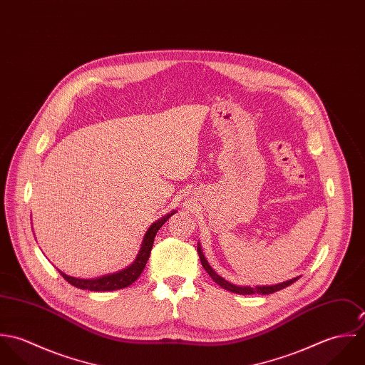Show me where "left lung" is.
Here are the masks:
<instances>
[{
  "label": "left lung",
  "instance_id": "1",
  "mask_svg": "<svg viewBox=\"0 0 365 365\" xmlns=\"http://www.w3.org/2000/svg\"><path fill=\"white\" fill-rule=\"evenodd\" d=\"M198 255H200V260L202 262V267L205 268V271L208 272L209 277L217 284L220 285L223 289L226 291H230V292H235V294H239V295H252V294H260V295H268V294H274L279 289H284L287 288L288 285L294 284L297 279H299V277H295L292 279H288V281H284L281 284H275V285H257V287H249V285H236V284H232L229 281H226L225 278H222L220 275L216 274V271L209 265L208 260L205 259L202 250H201V245L198 243Z\"/></svg>",
  "mask_w": 365,
  "mask_h": 365
}]
</instances>
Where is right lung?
I'll return each mask as SVG.
<instances>
[{
	"label": "right lung",
	"instance_id": "1",
	"mask_svg": "<svg viewBox=\"0 0 365 365\" xmlns=\"http://www.w3.org/2000/svg\"><path fill=\"white\" fill-rule=\"evenodd\" d=\"M174 213H175V209L171 210L170 213H167L165 216L160 217L158 220L153 222L150 225V227L148 229V232L143 236V240H142L139 253L136 255V259L133 260L130 265H128L126 268H123L120 271H116V272H112V274H106V275H103V277L88 278V279L87 278H76V277L67 275V274H64L61 271H58V272L63 275V278L68 284H71V285H74L76 288H80V289H88V291H115V289H122V288H126V287L132 285L140 277L142 271L146 267V262H148L149 257H150V252H152L153 242H155V237H156L158 229Z\"/></svg>",
	"mask_w": 365,
	"mask_h": 365
}]
</instances>
